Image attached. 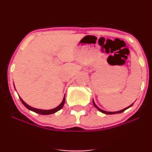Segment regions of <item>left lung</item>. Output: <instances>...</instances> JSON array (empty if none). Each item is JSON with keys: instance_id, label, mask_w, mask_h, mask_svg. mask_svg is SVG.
<instances>
[{"instance_id": "obj_1", "label": "left lung", "mask_w": 152, "mask_h": 152, "mask_svg": "<svg viewBox=\"0 0 152 152\" xmlns=\"http://www.w3.org/2000/svg\"><path fill=\"white\" fill-rule=\"evenodd\" d=\"M93 104H94V106H95V107L96 108V109H98L99 111H101V112L104 113V114H120V113L123 112V111H124L125 110H126L127 109H129V108H130L131 106H132L133 105V104H131V105H130V106H129L128 107L125 108V109H122V110H120V111H113V112H111V111H104V110L101 109L100 108H99L98 106H97L96 104H95V102H94V100H93Z\"/></svg>"}]
</instances>
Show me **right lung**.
<instances>
[{
    "mask_svg": "<svg viewBox=\"0 0 152 152\" xmlns=\"http://www.w3.org/2000/svg\"><path fill=\"white\" fill-rule=\"evenodd\" d=\"M15 87V86H14ZM20 101H21V102L23 103V104L24 106H26V108H27L28 109L31 110V111H34V112H36L37 113V114H42V115H49V114H53V113H56L57 112V111H59V110H61L62 109V107L64 106V103H65V95H64V99H63V101L61 103L60 105H58L57 107L54 108V109H49V110H44V109H36V108H33L30 106L29 105H28L25 102H23V100L20 98Z\"/></svg>",
    "mask_w": 152,
    "mask_h": 152,
    "instance_id": "add662e5",
    "label": "right lung"
}]
</instances>
